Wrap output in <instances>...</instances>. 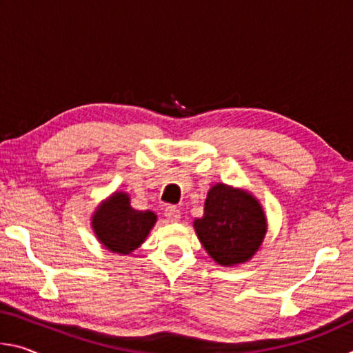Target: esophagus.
<instances>
[{
  "instance_id": "esophagus-1",
  "label": "esophagus",
  "mask_w": 353,
  "mask_h": 353,
  "mask_svg": "<svg viewBox=\"0 0 353 353\" xmlns=\"http://www.w3.org/2000/svg\"><path fill=\"white\" fill-rule=\"evenodd\" d=\"M165 218L170 221V223H177L179 219H181V210H179L177 207H166L165 208Z\"/></svg>"
}]
</instances>
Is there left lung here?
I'll return each mask as SVG.
<instances>
[{
  "mask_svg": "<svg viewBox=\"0 0 353 353\" xmlns=\"http://www.w3.org/2000/svg\"><path fill=\"white\" fill-rule=\"evenodd\" d=\"M193 225L207 254L223 266L252 259L268 229L260 202L248 191L224 183L208 190L204 216Z\"/></svg>",
  "mask_w": 353,
  "mask_h": 353,
  "instance_id": "8db88e82",
  "label": "left lung"
}]
</instances>
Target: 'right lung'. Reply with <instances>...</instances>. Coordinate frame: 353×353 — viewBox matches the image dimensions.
<instances>
[{"label":"right lung","instance_id":"add662e5","mask_svg":"<svg viewBox=\"0 0 353 353\" xmlns=\"http://www.w3.org/2000/svg\"><path fill=\"white\" fill-rule=\"evenodd\" d=\"M155 221V213L135 210L129 194L117 191L93 213L92 227L105 249L128 255L146 240Z\"/></svg>","mask_w":353,"mask_h":353}]
</instances>
